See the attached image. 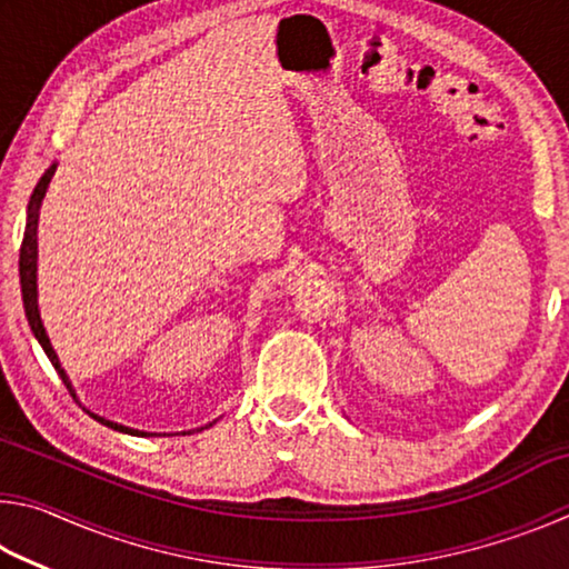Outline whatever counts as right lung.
I'll use <instances>...</instances> for the list:
<instances>
[{"label": "right lung", "mask_w": 569, "mask_h": 569, "mask_svg": "<svg viewBox=\"0 0 569 569\" xmlns=\"http://www.w3.org/2000/svg\"><path fill=\"white\" fill-rule=\"evenodd\" d=\"M54 170H57V162H52V166L44 170V176L40 178V182H37V188H34V192H32L30 206H27V228H24L22 248H19V283H22L24 313H27V321H30V329H32V333H34V339L40 341V346H42L44 353H47V359L52 361L54 371L60 373V379L64 381V387L70 389V393L77 399L72 381H70V377H67V371L62 369L60 359H57V351L52 349L50 336H47V331H44V323H42V316H40V303H37V226H40V208H42L44 192H47V188H50V180H52V176H54ZM84 411H88L94 421H100V423H104V427H110V429H114V431H122V435H130V437H150L148 431L130 429V427H124V423L104 419V417H100V413H92L90 409H84ZM213 423H216V421H210V423H206V427H213ZM206 427H200V429H206Z\"/></svg>", "instance_id": "obj_1"}]
</instances>
